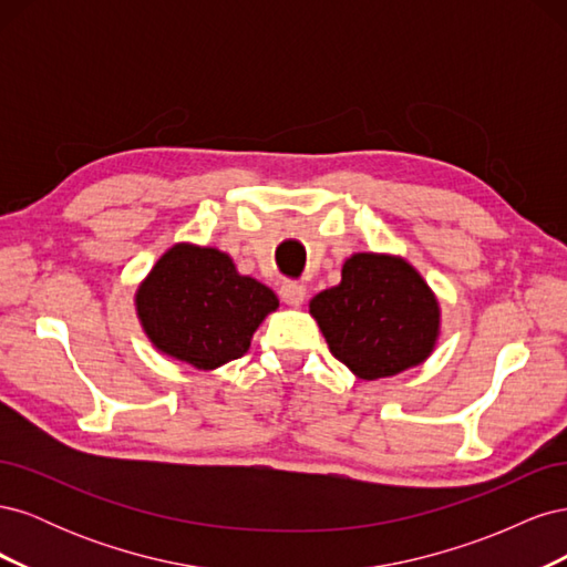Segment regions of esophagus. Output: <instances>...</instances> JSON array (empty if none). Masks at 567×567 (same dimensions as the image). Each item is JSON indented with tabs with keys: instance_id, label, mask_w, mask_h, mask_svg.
<instances>
[{
	"instance_id": "obj_1",
	"label": "esophagus",
	"mask_w": 567,
	"mask_h": 567,
	"mask_svg": "<svg viewBox=\"0 0 567 567\" xmlns=\"http://www.w3.org/2000/svg\"><path fill=\"white\" fill-rule=\"evenodd\" d=\"M305 296H307V290L298 281H286L281 286V300L290 307H300L305 302Z\"/></svg>"
}]
</instances>
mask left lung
I'll use <instances>...</instances> for the list:
<instances>
[{
  "label": "left lung",
  "mask_w": 567,
  "mask_h": 567,
  "mask_svg": "<svg viewBox=\"0 0 567 567\" xmlns=\"http://www.w3.org/2000/svg\"><path fill=\"white\" fill-rule=\"evenodd\" d=\"M331 354L364 381L423 364L440 336V305L402 257L354 252L338 286L310 300Z\"/></svg>",
  "instance_id": "obj_1"
}]
</instances>
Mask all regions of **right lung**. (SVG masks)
<instances>
[{
	"mask_svg": "<svg viewBox=\"0 0 567 567\" xmlns=\"http://www.w3.org/2000/svg\"><path fill=\"white\" fill-rule=\"evenodd\" d=\"M136 317L163 354L200 371L244 357L279 298L236 271L227 252L177 244L136 288Z\"/></svg>",
	"mask_w": 567,
	"mask_h": 567,
	"instance_id": "right-lung-1",
	"label": "right lung"
}]
</instances>
